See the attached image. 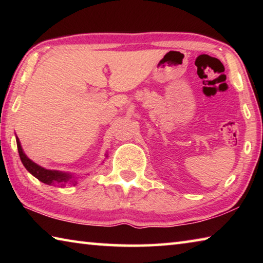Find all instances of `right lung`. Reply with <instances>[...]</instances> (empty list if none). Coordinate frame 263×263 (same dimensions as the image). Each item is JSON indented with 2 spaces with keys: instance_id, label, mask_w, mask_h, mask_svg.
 <instances>
[{
  "instance_id": "right-lung-1",
  "label": "right lung",
  "mask_w": 263,
  "mask_h": 263,
  "mask_svg": "<svg viewBox=\"0 0 263 263\" xmlns=\"http://www.w3.org/2000/svg\"><path fill=\"white\" fill-rule=\"evenodd\" d=\"M17 142V148H18L21 161L23 163V166L26 168L30 174H32L35 179H38L41 182L48 185H61L64 186L66 184H77L78 183V177L79 175L75 176L74 174H70L67 172H61V171H51V169H46L42 166H39L32 160L26 157L23 148H22L21 141L18 138L16 137ZM105 158H108V154H105ZM88 175V174H86ZM83 177V176H82Z\"/></svg>"
}]
</instances>
